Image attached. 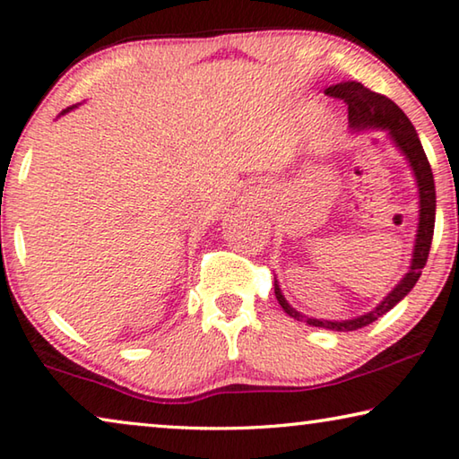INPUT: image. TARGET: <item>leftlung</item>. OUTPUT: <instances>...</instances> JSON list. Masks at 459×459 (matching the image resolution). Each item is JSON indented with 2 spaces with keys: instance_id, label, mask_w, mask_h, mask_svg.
<instances>
[{
  "instance_id": "1",
  "label": "left lung",
  "mask_w": 459,
  "mask_h": 459,
  "mask_svg": "<svg viewBox=\"0 0 459 459\" xmlns=\"http://www.w3.org/2000/svg\"><path fill=\"white\" fill-rule=\"evenodd\" d=\"M326 96L343 100L347 106L349 114V125L351 128H386L390 130L392 141H394L400 151L404 152L406 159L414 171V178H417L419 194H420V221H419V230H417V243H414V253H412V264L411 272L404 275L403 281L392 290V292L384 298V302L376 310L368 312V315L353 318V321H343V323H331V321H318V318H304L300 312H296L286 298L281 296L278 283L275 286V298L281 304V308L288 312L290 316L296 318V321H304L310 326H323V329L331 331H358L363 326L372 325L377 321L382 315H386L390 308H394L396 304L403 300V298L411 292L414 283L420 278V269L425 267L429 259V251H431V241H433V229H435V181H433V171L431 165H429V159L423 151V144H420L417 130L411 125V120L406 118V114L400 110V108L392 101L390 98L382 96V93L372 91L369 87L358 82H345L331 85L329 90L325 91Z\"/></svg>"
}]
</instances>
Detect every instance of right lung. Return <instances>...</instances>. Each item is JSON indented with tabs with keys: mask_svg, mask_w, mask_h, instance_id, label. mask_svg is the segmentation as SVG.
<instances>
[{
	"mask_svg": "<svg viewBox=\"0 0 459 459\" xmlns=\"http://www.w3.org/2000/svg\"><path fill=\"white\" fill-rule=\"evenodd\" d=\"M71 110V108H67V110H65V112H69Z\"/></svg>",
	"mask_w": 459,
	"mask_h": 459,
	"instance_id": "add662e5",
	"label": "right lung"
}]
</instances>
